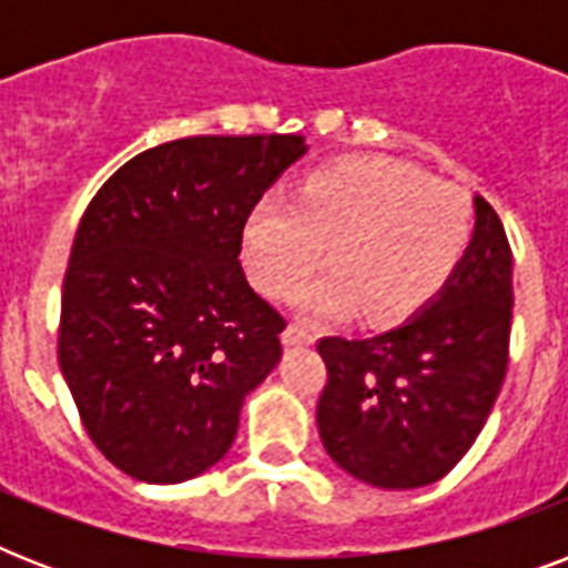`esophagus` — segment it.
<instances>
[{"instance_id":"1","label":"esophagus","mask_w":568,"mask_h":568,"mask_svg":"<svg viewBox=\"0 0 568 568\" xmlns=\"http://www.w3.org/2000/svg\"><path fill=\"white\" fill-rule=\"evenodd\" d=\"M312 342H315V336H312L310 329H303L301 324H288V327L283 329L285 347H310Z\"/></svg>"}]
</instances>
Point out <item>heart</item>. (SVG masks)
Wrapping results in <instances>:
<instances>
[{
    "label": "heart",
    "mask_w": 568,
    "mask_h": 568,
    "mask_svg": "<svg viewBox=\"0 0 568 568\" xmlns=\"http://www.w3.org/2000/svg\"><path fill=\"white\" fill-rule=\"evenodd\" d=\"M471 235L466 196L388 159H351L312 173L297 200L267 191L244 223V262L258 288L285 297L318 265H329L297 301L310 315L397 321L422 310Z\"/></svg>",
    "instance_id": "1"
}]
</instances>
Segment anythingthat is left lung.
Wrapping results in <instances>:
<instances>
[{
  "label": "left lung",
  "instance_id": "obj_1",
  "mask_svg": "<svg viewBox=\"0 0 568 568\" xmlns=\"http://www.w3.org/2000/svg\"><path fill=\"white\" fill-rule=\"evenodd\" d=\"M510 321L507 232L475 196V235L422 310L377 336L318 342L327 363L318 433L333 463L377 489H418L448 475L501 392Z\"/></svg>",
  "mask_w": 568,
  "mask_h": 568
}]
</instances>
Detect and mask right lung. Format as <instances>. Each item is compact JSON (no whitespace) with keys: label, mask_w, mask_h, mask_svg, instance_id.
I'll return each instance as SVG.
<instances>
[{"label":"right lung","mask_w":568,"mask_h":568,"mask_svg":"<svg viewBox=\"0 0 568 568\" xmlns=\"http://www.w3.org/2000/svg\"><path fill=\"white\" fill-rule=\"evenodd\" d=\"M303 135L180 138L135 155L88 205L61 294L58 365L93 445L144 484L230 450L274 372L283 315L239 262L253 205Z\"/></svg>","instance_id":"obj_1"}]
</instances>
